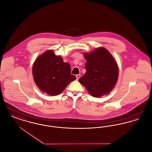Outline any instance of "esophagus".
<instances>
[{
    "label": "esophagus",
    "mask_w": 152,
    "mask_h": 152,
    "mask_svg": "<svg viewBox=\"0 0 152 152\" xmlns=\"http://www.w3.org/2000/svg\"><path fill=\"white\" fill-rule=\"evenodd\" d=\"M80 75H77L76 76V79L79 80V79L80 77Z\"/></svg>",
    "instance_id": "esophagus-1"
}]
</instances>
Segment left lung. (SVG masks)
<instances>
[{
	"mask_svg": "<svg viewBox=\"0 0 152 152\" xmlns=\"http://www.w3.org/2000/svg\"><path fill=\"white\" fill-rule=\"evenodd\" d=\"M86 73L79 79L89 94L94 97L108 94L116 86L118 67L116 60L104 47L84 53Z\"/></svg>",
	"mask_w": 152,
	"mask_h": 152,
	"instance_id": "obj_1",
	"label": "left lung"
}]
</instances>
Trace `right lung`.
<instances>
[{
  "label": "right lung",
  "instance_id": "add662e5",
  "mask_svg": "<svg viewBox=\"0 0 152 152\" xmlns=\"http://www.w3.org/2000/svg\"><path fill=\"white\" fill-rule=\"evenodd\" d=\"M71 66L63 61L52 50L36 58L32 66V75L36 86L50 96L60 94L67 86L76 79L71 74Z\"/></svg>",
  "mask_w": 152,
  "mask_h": 152
}]
</instances>
